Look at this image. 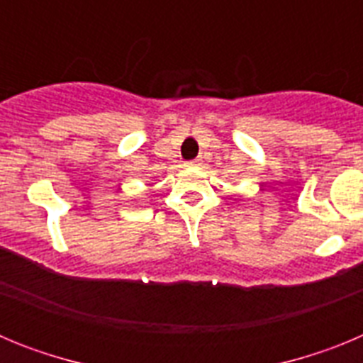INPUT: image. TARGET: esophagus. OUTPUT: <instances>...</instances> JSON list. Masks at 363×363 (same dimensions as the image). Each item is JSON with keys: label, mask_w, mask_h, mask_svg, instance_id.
<instances>
[{"label": "esophagus", "mask_w": 363, "mask_h": 363, "mask_svg": "<svg viewBox=\"0 0 363 363\" xmlns=\"http://www.w3.org/2000/svg\"><path fill=\"white\" fill-rule=\"evenodd\" d=\"M201 165V160H192V162H189V167H198Z\"/></svg>", "instance_id": "obj_1"}]
</instances>
